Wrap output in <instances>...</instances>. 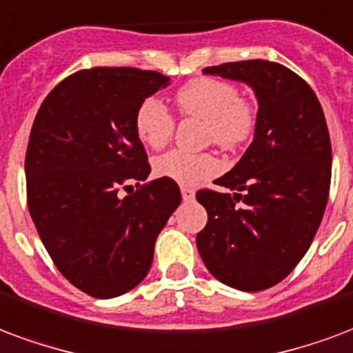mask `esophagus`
Returning <instances> with one entry per match:
<instances>
[{
	"instance_id": "esophagus-1",
	"label": "esophagus",
	"mask_w": 353,
	"mask_h": 353,
	"mask_svg": "<svg viewBox=\"0 0 353 353\" xmlns=\"http://www.w3.org/2000/svg\"><path fill=\"white\" fill-rule=\"evenodd\" d=\"M181 196H183L185 202H192L194 196H196V192H194V189H190V187H181Z\"/></svg>"
}]
</instances>
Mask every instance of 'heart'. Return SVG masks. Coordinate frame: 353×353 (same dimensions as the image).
<instances>
[{"mask_svg": "<svg viewBox=\"0 0 353 353\" xmlns=\"http://www.w3.org/2000/svg\"><path fill=\"white\" fill-rule=\"evenodd\" d=\"M179 114L196 117L205 123V138L224 150H236L249 142L256 127L252 104L239 99L234 83L216 78H196L176 93ZM174 117L159 99L142 101L134 116L138 138L151 150L164 148L174 132ZM155 176L179 185H194L221 172V163L210 153L168 151L153 163Z\"/></svg>", "mask_w": 353, "mask_h": 353, "instance_id": "1", "label": "heart"}]
</instances>
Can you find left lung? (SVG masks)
I'll return each mask as SVG.
<instances>
[{
	"instance_id": "8db88e82",
	"label": "left lung",
	"mask_w": 353,
	"mask_h": 353,
	"mask_svg": "<svg viewBox=\"0 0 353 353\" xmlns=\"http://www.w3.org/2000/svg\"><path fill=\"white\" fill-rule=\"evenodd\" d=\"M249 85L258 101L249 150L215 183L198 190L208 224L196 236L205 268L243 292L271 288L309 250L331 185V140L314 91L284 65L249 59L203 69Z\"/></svg>"
}]
</instances>
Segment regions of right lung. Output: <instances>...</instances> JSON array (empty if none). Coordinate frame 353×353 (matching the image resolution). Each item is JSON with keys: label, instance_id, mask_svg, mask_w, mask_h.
Listing matches in <instances>:
<instances>
[{"label": "right lung", "instance_id": "add662e5", "mask_svg": "<svg viewBox=\"0 0 353 353\" xmlns=\"http://www.w3.org/2000/svg\"><path fill=\"white\" fill-rule=\"evenodd\" d=\"M170 78L93 67L65 78L39 108L26 153L28 205L61 275L99 299L142 283L155 241L181 203L176 181L150 176L134 129L138 106ZM130 183L137 192L130 193ZM123 186L130 193L119 196Z\"/></svg>", "mask_w": 353, "mask_h": 353}]
</instances>
